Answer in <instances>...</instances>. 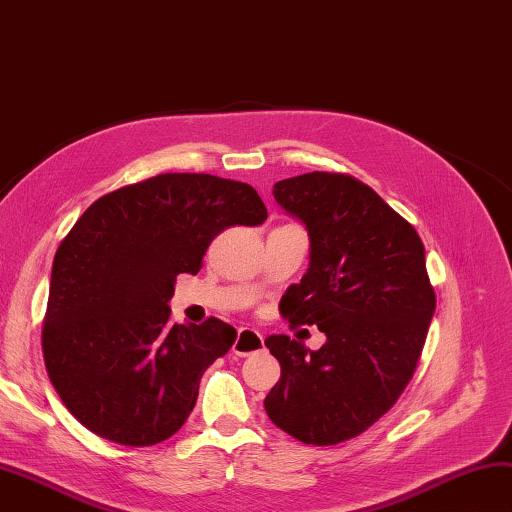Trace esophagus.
<instances>
[{
    "mask_svg": "<svg viewBox=\"0 0 512 512\" xmlns=\"http://www.w3.org/2000/svg\"><path fill=\"white\" fill-rule=\"evenodd\" d=\"M258 350H263V334L256 330H249V327L238 330V336L234 341V347H231V352L238 356H247V354L258 352Z\"/></svg>",
    "mask_w": 512,
    "mask_h": 512,
    "instance_id": "34e87169",
    "label": "esophagus"
}]
</instances>
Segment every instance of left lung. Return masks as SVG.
<instances>
[{
    "label": "left lung",
    "mask_w": 512,
    "mask_h": 512,
    "mask_svg": "<svg viewBox=\"0 0 512 512\" xmlns=\"http://www.w3.org/2000/svg\"><path fill=\"white\" fill-rule=\"evenodd\" d=\"M274 198L310 234V269L278 310L316 325L321 350L269 336L281 379L265 397L274 426L312 446L359 437L406 390L437 296L414 227L361 180L312 171L274 185Z\"/></svg>",
    "instance_id": "1"
}]
</instances>
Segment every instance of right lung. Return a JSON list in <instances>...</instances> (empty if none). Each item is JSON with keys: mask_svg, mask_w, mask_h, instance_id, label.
Wrapping results in <instances>:
<instances>
[{"mask_svg": "<svg viewBox=\"0 0 512 512\" xmlns=\"http://www.w3.org/2000/svg\"><path fill=\"white\" fill-rule=\"evenodd\" d=\"M265 218L254 187L209 173H160L84 211L57 247L42 327L48 379L84 428L131 448L176 435L236 330L169 325L173 283L220 231Z\"/></svg>", "mask_w": 512, "mask_h": 512, "instance_id": "1", "label": "right lung"}]
</instances>
